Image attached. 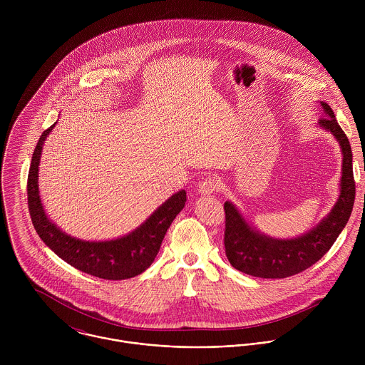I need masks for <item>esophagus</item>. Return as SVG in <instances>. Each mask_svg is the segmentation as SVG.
<instances>
[{"instance_id":"1","label":"esophagus","mask_w":365,"mask_h":365,"mask_svg":"<svg viewBox=\"0 0 365 365\" xmlns=\"http://www.w3.org/2000/svg\"><path fill=\"white\" fill-rule=\"evenodd\" d=\"M220 187V180L216 177V175H208L205 177L200 185H198V191L202 194V195H212L215 194Z\"/></svg>"}]
</instances>
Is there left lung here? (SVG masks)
<instances>
[{"instance_id": "8db88e82", "label": "left lung", "mask_w": 365, "mask_h": 365, "mask_svg": "<svg viewBox=\"0 0 365 365\" xmlns=\"http://www.w3.org/2000/svg\"><path fill=\"white\" fill-rule=\"evenodd\" d=\"M320 104L324 115L319 119V125L333 133L343 155L339 200L331 212L312 230L287 240L261 235L249 226L233 204L226 201L223 205L226 257L245 274L260 278H287L302 272L330 250L349 222L356 198L351 146L331 108L326 103Z\"/></svg>"}]
</instances>
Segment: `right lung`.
<instances>
[{
  "mask_svg": "<svg viewBox=\"0 0 365 365\" xmlns=\"http://www.w3.org/2000/svg\"><path fill=\"white\" fill-rule=\"evenodd\" d=\"M54 125L39 138L28 174V207L35 230L61 260L83 272L113 281L142 274L156 259L167 229L185 205L187 192L181 190L170 197L138 229L119 239L86 242L66 235L46 216L38 185L42 148Z\"/></svg>",
  "mask_w": 365,
  "mask_h": 365,
  "instance_id": "add662e5",
  "label": "right lung"
}]
</instances>
